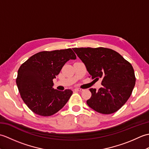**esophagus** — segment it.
I'll use <instances>...</instances> for the list:
<instances>
[{
    "label": "esophagus",
    "instance_id": "esophagus-1",
    "mask_svg": "<svg viewBox=\"0 0 149 149\" xmlns=\"http://www.w3.org/2000/svg\"><path fill=\"white\" fill-rule=\"evenodd\" d=\"M74 90L77 91H83V89H81V88H75V89H74Z\"/></svg>",
    "mask_w": 149,
    "mask_h": 149
}]
</instances>
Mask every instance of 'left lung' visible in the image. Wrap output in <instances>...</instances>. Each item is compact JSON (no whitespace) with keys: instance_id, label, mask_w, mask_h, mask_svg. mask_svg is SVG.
Instances as JSON below:
<instances>
[{"instance_id":"1","label":"left lung","mask_w":149,"mask_h":149,"mask_svg":"<svg viewBox=\"0 0 149 149\" xmlns=\"http://www.w3.org/2000/svg\"><path fill=\"white\" fill-rule=\"evenodd\" d=\"M86 66L91 79H102L99 90L90 88V107L102 114H111L124 105L134 87L136 78L130 63L112 49H72Z\"/></svg>"}]
</instances>
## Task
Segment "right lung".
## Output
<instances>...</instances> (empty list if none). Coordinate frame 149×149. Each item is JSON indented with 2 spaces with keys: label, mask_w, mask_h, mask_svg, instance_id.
<instances>
[{
  "label": "right lung",
  "mask_w": 149,
  "mask_h": 149,
  "mask_svg": "<svg viewBox=\"0 0 149 149\" xmlns=\"http://www.w3.org/2000/svg\"><path fill=\"white\" fill-rule=\"evenodd\" d=\"M75 59L71 49L43 51L32 56L20 66L16 82L22 100L32 111L48 116L65 106L72 91L54 89L53 79L66 62Z\"/></svg>",
  "instance_id": "obj_1"
}]
</instances>
